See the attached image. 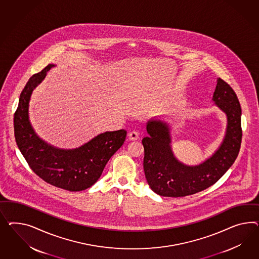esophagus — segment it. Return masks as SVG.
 <instances>
[{
  "label": "esophagus",
  "instance_id": "esophagus-1",
  "mask_svg": "<svg viewBox=\"0 0 259 259\" xmlns=\"http://www.w3.org/2000/svg\"><path fill=\"white\" fill-rule=\"evenodd\" d=\"M128 137L130 140H138L140 139V133L138 131H132L128 134Z\"/></svg>",
  "mask_w": 259,
  "mask_h": 259
}]
</instances>
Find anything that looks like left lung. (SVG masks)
<instances>
[{"mask_svg": "<svg viewBox=\"0 0 259 259\" xmlns=\"http://www.w3.org/2000/svg\"><path fill=\"white\" fill-rule=\"evenodd\" d=\"M213 101L227 116L224 142L209 159L189 167L177 160L171 152L168 124L152 119L147 123L143 168L150 188L164 197L192 195L207 189L228 170L238 157L241 144V107L236 92L222 78L218 79Z\"/></svg>", "mask_w": 259, "mask_h": 259, "instance_id": "obj_1", "label": "left lung"}]
</instances>
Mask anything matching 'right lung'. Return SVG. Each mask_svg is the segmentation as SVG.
Wrapping results in <instances>:
<instances>
[{"label": "right lung", "instance_id": "1", "mask_svg": "<svg viewBox=\"0 0 259 259\" xmlns=\"http://www.w3.org/2000/svg\"><path fill=\"white\" fill-rule=\"evenodd\" d=\"M52 67L50 64L34 74L21 91L14 114L15 139L29 167L43 181L59 189L80 191L97 182L106 163L125 141L126 131L101 134L74 150L56 149L40 140L29 121V100Z\"/></svg>", "mask_w": 259, "mask_h": 259}]
</instances>
